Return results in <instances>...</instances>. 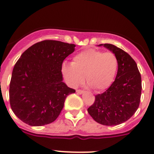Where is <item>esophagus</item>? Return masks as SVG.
<instances>
[{"instance_id": "obj_1", "label": "esophagus", "mask_w": 154, "mask_h": 154, "mask_svg": "<svg viewBox=\"0 0 154 154\" xmlns=\"http://www.w3.org/2000/svg\"><path fill=\"white\" fill-rule=\"evenodd\" d=\"M76 92L79 94H83V91H82V90H77V91H76Z\"/></svg>"}]
</instances>
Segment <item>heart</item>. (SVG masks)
Segmentation results:
<instances>
[{
	"instance_id": "heart-1",
	"label": "heart",
	"mask_w": 154,
	"mask_h": 154,
	"mask_svg": "<svg viewBox=\"0 0 154 154\" xmlns=\"http://www.w3.org/2000/svg\"><path fill=\"white\" fill-rule=\"evenodd\" d=\"M118 69V60L113 53L87 49L76 54L71 64L65 63L62 72L70 86L75 88L84 80L94 90L101 91L111 86Z\"/></svg>"
}]
</instances>
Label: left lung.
I'll use <instances>...</instances> for the list:
<instances>
[{"instance_id":"8db88e82","label":"left lung","mask_w":154,"mask_h":154,"mask_svg":"<svg viewBox=\"0 0 154 154\" xmlns=\"http://www.w3.org/2000/svg\"><path fill=\"white\" fill-rule=\"evenodd\" d=\"M116 55L118 72L109 88L95 96L88 112L97 123L106 126L120 125L132 117L139 108L142 78L137 65L127 53L111 44H100Z\"/></svg>"}]
</instances>
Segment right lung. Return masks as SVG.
Masks as SVG:
<instances>
[{
  "label": "right lung",
  "instance_id": "add662e5",
  "mask_svg": "<svg viewBox=\"0 0 154 154\" xmlns=\"http://www.w3.org/2000/svg\"><path fill=\"white\" fill-rule=\"evenodd\" d=\"M75 45L45 40L26 50L12 70L10 102L15 116L27 125L52 123L68 94L75 92L63 81L62 65Z\"/></svg>",
  "mask_w": 154,
  "mask_h": 154
}]
</instances>
